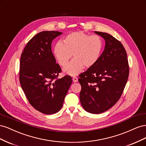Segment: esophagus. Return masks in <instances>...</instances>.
Wrapping results in <instances>:
<instances>
[{"label":"esophagus","instance_id":"34e87169","mask_svg":"<svg viewBox=\"0 0 146 146\" xmlns=\"http://www.w3.org/2000/svg\"><path fill=\"white\" fill-rule=\"evenodd\" d=\"M72 80L74 82H78V78L76 77H74L72 78Z\"/></svg>","mask_w":146,"mask_h":146}]
</instances>
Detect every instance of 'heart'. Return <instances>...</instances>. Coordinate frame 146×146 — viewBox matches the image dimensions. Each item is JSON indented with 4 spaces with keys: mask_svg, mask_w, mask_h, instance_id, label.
Instances as JSON below:
<instances>
[{
    "mask_svg": "<svg viewBox=\"0 0 146 146\" xmlns=\"http://www.w3.org/2000/svg\"><path fill=\"white\" fill-rule=\"evenodd\" d=\"M64 43L57 42L54 48L56 62L66 67L73 55L74 60L64 69V72L75 76L83 69L93 67L99 61L104 48L103 39L99 35L75 32L66 35Z\"/></svg>",
    "mask_w": 146,
    "mask_h": 146,
    "instance_id": "heart-1",
    "label": "heart"
}]
</instances>
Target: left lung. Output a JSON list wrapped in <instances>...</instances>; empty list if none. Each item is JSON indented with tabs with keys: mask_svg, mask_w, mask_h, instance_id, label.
<instances>
[{
	"mask_svg": "<svg viewBox=\"0 0 146 146\" xmlns=\"http://www.w3.org/2000/svg\"><path fill=\"white\" fill-rule=\"evenodd\" d=\"M105 40V50L93 67L79 75L83 108L92 114L111 108L121 97L129 75L127 52L122 44L107 33L95 32Z\"/></svg>",
	"mask_w": 146,
	"mask_h": 146,
	"instance_id": "left-lung-1",
	"label": "left lung"
}]
</instances>
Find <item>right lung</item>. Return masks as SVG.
<instances>
[{"label": "right lung", "mask_w": 146, "mask_h": 146, "mask_svg": "<svg viewBox=\"0 0 146 146\" xmlns=\"http://www.w3.org/2000/svg\"><path fill=\"white\" fill-rule=\"evenodd\" d=\"M61 34L58 31L36 34L27 42L21 56L22 89L30 105L46 114L60 111L72 83L69 76L58 78L61 69L51 49L52 41Z\"/></svg>", "instance_id": "add662e5"}]
</instances>
